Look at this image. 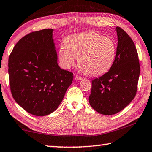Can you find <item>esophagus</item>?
Wrapping results in <instances>:
<instances>
[{
	"label": "esophagus",
	"mask_w": 152,
	"mask_h": 152,
	"mask_svg": "<svg viewBox=\"0 0 152 152\" xmlns=\"http://www.w3.org/2000/svg\"><path fill=\"white\" fill-rule=\"evenodd\" d=\"M83 77L79 76H78V75H75V76H74V79H75V80H82V79H83Z\"/></svg>",
	"instance_id": "1"
}]
</instances>
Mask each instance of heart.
<instances>
[{
	"label": "heart",
	"mask_w": 152,
	"mask_h": 152,
	"mask_svg": "<svg viewBox=\"0 0 152 152\" xmlns=\"http://www.w3.org/2000/svg\"><path fill=\"white\" fill-rule=\"evenodd\" d=\"M116 46L112 38L95 32L75 34L67 37L60 46L59 59L61 66L70 69L79 58L80 66L91 76L106 73L114 64Z\"/></svg>",
	"instance_id": "heart-1"
}]
</instances>
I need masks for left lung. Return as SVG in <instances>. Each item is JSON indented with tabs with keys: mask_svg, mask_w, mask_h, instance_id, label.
<instances>
[{
	"mask_svg": "<svg viewBox=\"0 0 152 152\" xmlns=\"http://www.w3.org/2000/svg\"><path fill=\"white\" fill-rule=\"evenodd\" d=\"M116 55L110 70L92 80L88 100L91 106L103 115H113L126 107L135 97L140 66L133 41L122 28H115Z\"/></svg>",
	"mask_w": 152,
	"mask_h": 152,
	"instance_id": "8db88e82",
	"label": "left lung"
}]
</instances>
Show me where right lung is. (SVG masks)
<instances>
[{"instance_id": "1", "label": "right lung", "mask_w": 152, "mask_h": 152, "mask_svg": "<svg viewBox=\"0 0 152 152\" xmlns=\"http://www.w3.org/2000/svg\"><path fill=\"white\" fill-rule=\"evenodd\" d=\"M53 29L26 35L9 58L12 96L30 114L43 116L57 109L73 80V74L57 64Z\"/></svg>"}]
</instances>
